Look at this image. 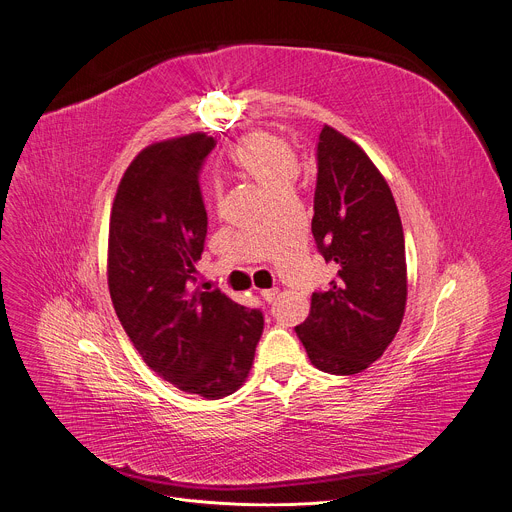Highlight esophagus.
<instances>
[{
    "label": "esophagus",
    "mask_w": 512,
    "mask_h": 512,
    "mask_svg": "<svg viewBox=\"0 0 512 512\" xmlns=\"http://www.w3.org/2000/svg\"><path fill=\"white\" fill-rule=\"evenodd\" d=\"M275 296H277V288H271V290H261V298H263L267 304H271V302L275 300Z\"/></svg>",
    "instance_id": "34e87169"
}]
</instances>
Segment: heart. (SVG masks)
I'll return each instance as SVG.
<instances>
[{
	"label": "heart",
	"instance_id": "heart-1",
	"mask_svg": "<svg viewBox=\"0 0 512 512\" xmlns=\"http://www.w3.org/2000/svg\"><path fill=\"white\" fill-rule=\"evenodd\" d=\"M232 167L257 179L273 198L288 196L298 177V157L282 134L271 130H253L241 136L228 155ZM218 198V188H214Z\"/></svg>",
	"mask_w": 512,
	"mask_h": 512
}]
</instances>
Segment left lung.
<instances>
[{
  "mask_svg": "<svg viewBox=\"0 0 512 512\" xmlns=\"http://www.w3.org/2000/svg\"><path fill=\"white\" fill-rule=\"evenodd\" d=\"M316 159L312 235L337 275L312 294L296 335L316 369L353 376L384 355L402 324L404 232L388 181L351 138L324 124Z\"/></svg>",
  "mask_w": 512,
  "mask_h": 512,
  "instance_id": "8db88e82",
  "label": "left lung"
}]
</instances>
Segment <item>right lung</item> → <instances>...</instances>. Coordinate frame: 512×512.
<instances>
[{
  "instance_id": "1",
  "label": "right lung",
  "mask_w": 512,
  "mask_h": 512,
  "mask_svg": "<svg viewBox=\"0 0 512 512\" xmlns=\"http://www.w3.org/2000/svg\"><path fill=\"white\" fill-rule=\"evenodd\" d=\"M204 132L153 143L124 171L110 212L108 288L145 363L181 392L218 400L251 371L263 314L196 286L208 216L198 171Z\"/></svg>"
}]
</instances>
